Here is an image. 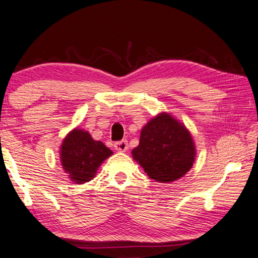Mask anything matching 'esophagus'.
Instances as JSON below:
<instances>
[{
	"mask_svg": "<svg viewBox=\"0 0 258 258\" xmlns=\"http://www.w3.org/2000/svg\"><path fill=\"white\" fill-rule=\"evenodd\" d=\"M114 149L119 152H125L128 150V142L125 141V139H122V141L116 142L115 144H114Z\"/></svg>",
	"mask_w": 258,
	"mask_h": 258,
	"instance_id": "1",
	"label": "esophagus"
}]
</instances>
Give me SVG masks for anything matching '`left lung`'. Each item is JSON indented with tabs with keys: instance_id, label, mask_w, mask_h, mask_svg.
<instances>
[{
	"instance_id": "1",
	"label": "left lung",
	"mask_w": 258,
	"mask_h": 258,
	"mask_svg": "<svg viewBox=\"0 0 258 258\" xmlns=\"http://www.w3.org/2000/svg\"><path fill=\"white\" fill-rule=\"evenodd\" d=\"M133 157L150 178L169 183L179 179L192 168L196 149L187 129L162 113L142 129Z\"/></svg>"
}]
</instances>
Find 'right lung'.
Listing matches in <instances>:
<instances>
[{
	"label": "right lung",
	"instance_id": "right-lung-1",
	"mask_svg": "<svg viewBox=\"0 0 258 258\" xmlns=\"http://www.w3.org/2000/svg\"><path fill=\"white\" fill-rule=\"evenodd\" d=\"M112 154L108 147L101 142L94 141L90 134L74 129L62 142L60 160L71 179L82 184L94 178L97 169Z\"/></svg>",
	"mask_w": 258,
	"mask_h": 258
}]
</instances>
